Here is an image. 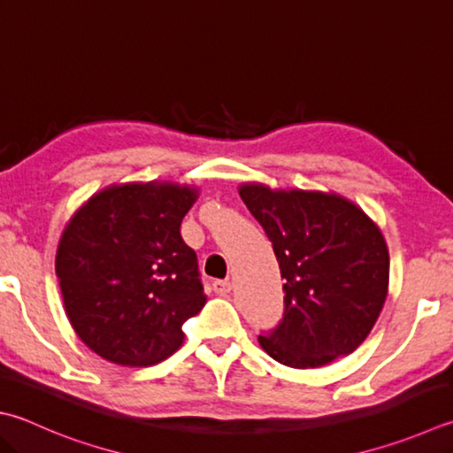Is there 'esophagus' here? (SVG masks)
<instances>
[{"label":"esophagus","mask_w":453,"mask_h":453,"mask_svg":"<svg viewBox=\"0 0 453 453\" xmlns=\"http://www.w3.org/2000/svg\"><path fill=\"white\" fill-rule=\"evenodd\" d=\"M230 289H233V284H230L228 280H215V281H212V292L219 294V296L230 294Z\"/></svg>","instance_id":"1"}]
</instances>
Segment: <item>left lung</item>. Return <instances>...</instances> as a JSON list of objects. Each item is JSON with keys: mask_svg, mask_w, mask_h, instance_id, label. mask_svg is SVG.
Instances as JSON below:
<instances>
[{"mask_svg": "<svg viewBox=\"0 0 453 453\" xmlns=\"http://www.w3.org/2000/svg\"><path fill=\"white\" fill-rule=\"evenodd\" d=\"M270 238L284 284V315L258 337L272 359L315 369L353 353L388 292V249L379 226L335 193L238 187Z\"/></svg>", "mask_w": 453, "mask_h": 453, "instance_id": "left-lung-1", "label": "left lung"}]
</instances>
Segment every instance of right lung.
Masks as SVG:
<instances>
[{"label":"right lung","mask_w":453,"mask_h":453,"mask_svg":"<svg viewBox=\"0 0 453 453\" xmlns=\"http://www.w3.org/2000/svg\"><path fill=\"white\" fill-rule=\"evenodd\" d=\"M197 189L177 183L112 185L74 212L55 270L76 335L102 359L151 366L183 343V323L207 303L197 254L181 220Z\"/></svg>","instance_id":"1"}]
</instances>
